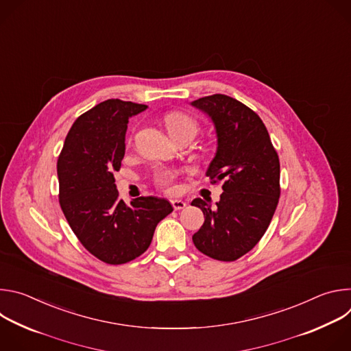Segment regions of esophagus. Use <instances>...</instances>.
I'll return each instance as SVG.
<instances>
[{
	"label": "esophagus",
	"mask_w": 351,
	"mask_h": 351,
	"mask_svg": "<svg viewBox=\"0 0 351 351\" xmlns=\"http://www.w3.org/2000/svg\"><path fill=\"white\" fill-rule=\"evenodd\" d=\"M172 207L175 211H179V210H183L187 207V204L184 202H182V199H172Z\"/></svg>",
	"instance_id": "34e87169"
}]
</instances>
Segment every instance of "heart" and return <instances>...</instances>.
<instances>
[{"mask_svg":"<svg viewBox=\"0 0 351 351\" xmlns=\"http://www.w3.org/2000/svg\"><path fill=\"white\" fill-rule=\"evenodd\" d=\"M164 122L172 137L182 136V134H190L194 137L195 133L198 132V122L189 114H184L180 111H173L167 114L164 118ZM175 179H176V173L172 171H161L157 173V184L165 189L167 191L173 190Z\"/></svg>","mask_w":351,"mask_h":351,"instance_id":"obj_1","label":"heart"}]
</instances>
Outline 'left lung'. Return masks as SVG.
Masks as SVG:
<instances>
[{
  "mask_svg": "<svg viewBox=\"0 0 351 351\" xmlns=\"http://www.w3.org/2000/svg\"><path fill=\"white\" fill-rule=\"evenodd\" d=\"M214 122L218 147L207 176L223 180L215 208L194 198L191 206L204 214L193 234L194 245L218 261H236L264 236L280 195V165L261 118L237 99L214 94L191 103Z\"/></svg>",
  "mask_w": 351,
  "mask_h": 351,
  "instance_id": "obj_1",
  "label": "left lung"
}]
</instances>
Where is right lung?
<instances>
[{
    "label": "right lung",
    "mask_w": 351,
    "mask_h": 351,
    "mask_svg": "<svg viewBox=\"0 0 351 351\" xmlns=\"http://www.w3.org/2000/svg\"><path fill=\"white\" fill-rule=\"evenodd\" d=\"M144 104L111 98L82 114L72 125L58 158L60 204L88 253L119 265L141 256L160 221L173 208L165 198L119 199L114 172L125 156L129 118Z\"/></svg>",
    "instance_id": "add662e5"
}]
</instances>
